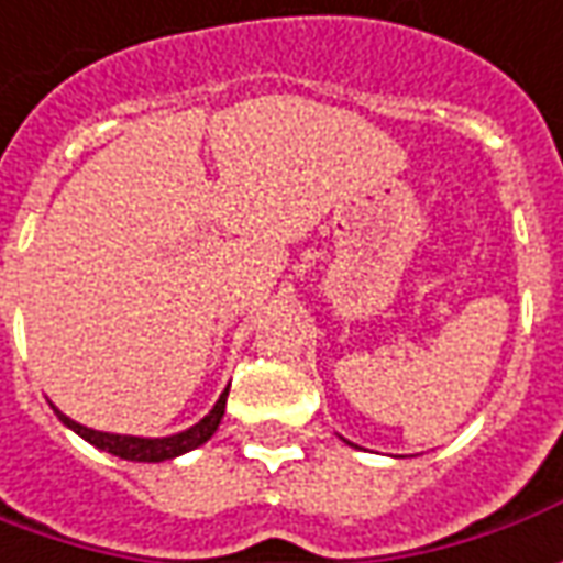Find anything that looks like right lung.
Masks as SVG:
<instances>
[{
    "label": "right lung",
    "instance_id": "add662e5",
    "mask_svg": "<svg viewBox=\"0 0 563 563\" xmlns=\"http://www.w3.org/2000/svg\"><path fill=\"white\" fill-rule=\"evenodd\" d=\"M224 404H228V388L218 397V404L209 410V416H202L197 426H190L187 431H178V434H169V438H132V434H110V431H95V428L79 426L73 422L70 416H64L60 410L57 419L67 428H73L82 441H89L91 446L104 450V453H113V456L129 459V462H166V459L181 456V453H190L197 450L200 443H206L221 426V416H224Z\"/></svg>",
    "mask_w": 563,
    "mask_h": 563
}]
</instances>
